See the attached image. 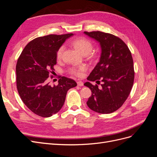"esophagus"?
<instances>
[{"label":"esophagus","instance_id":"obj_1","mask_svg":"<svg viewBox=\"0 0 157 157\" xmlns=\"http://www.w3.org/2000/svg\"><path fill=\"white\" fill-rule=\"evenodd\" d=\"M77 85H78V86H82L83 85H84V84H83V82L82 81H78L77 82Z\"/></svg>","mask_w":157,"mask_h":157}]
</instances>
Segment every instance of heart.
I'll return each mask as SVG.
<instances>
[{
	"mask_svg": "<svg viewBox=\"0 0 157 157\" xmlns=\"http://www.w3.org/2000/svg\"><path fill=\"white\" fill-rule=\"evenodd\" d=\"M72 45L74 48L77 50L80 53L83 55H89L90 52L92 51L93 48L92 42L90 40L86 39L84 37H78L74 39L72 41ZM64 51V46H61L57 51L56 57L58 59H61L62 58L63 53ZM86 68L84 66H80L78 68H72L70 69L71 74L76 76H80L82 75V72L84 71Z\"/></svg>",
	"mask_w": 157,
	"mask_h": 157,
	"instance_id": "obj_1",
	"label": "heart"
}]
</instances>
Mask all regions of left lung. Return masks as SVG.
<instances>
[{"instance_id":"1","label":"left lung","mask_w":157,"mask_h":157,"mask_svg":"<svg viewBox=\"0 0 157 157\" xmlns=\"http://www.w3.org/2000/svg\"><path fill=\"white\" fill-rule=\"evenodd\" d=\"M98 40L101 54L96 67L87 79L99 80L101 88L89 82L84 83L92 91L86 102L92 111L101 114L111 113L119 109L131 92L134 81V68L131 52L119 37L101 31H84Z\"/></svg>"}]
</instances>
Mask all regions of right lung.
Wrapping results in <instances>:
<instances>
[{"label":"right lung","mask_w":157,"mask_h":157,"mask_svg":"<svg viewBox=\"0 0 157 157\" xmlns=\"http://www.w3.org/2000/svg\"><path fill=\"white\" fill-rule=\"evenodd\" d=\"M73 33L37 37L28 43L16 64V86L22 101L30 110L42 117H50L63 105L66 94L77 86L74 80L59 76L58 84L51 86L49 77L55 70L56 53Z\"/></svg>","instance_id":"1"}]
</instances>
